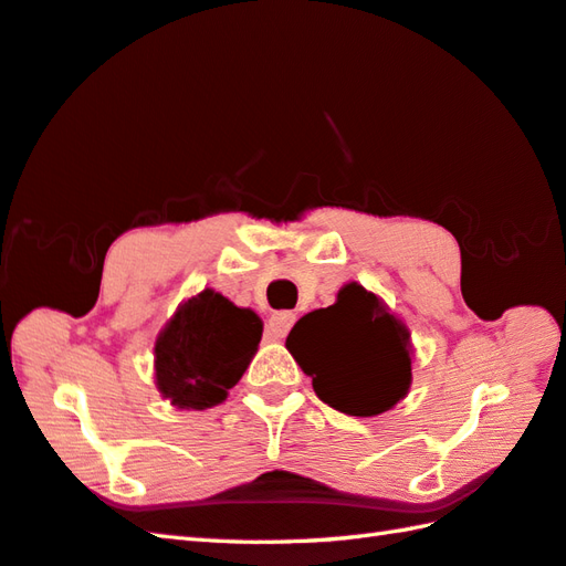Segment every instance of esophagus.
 Returning <instances> with one entry per match:
<instances>
[{"label":"esophagus","mask_w":566,"mask_h":566,"mask_svg":"<svg viewBox=\"0 0 566 566\" xmlns=\"http://www.w3.org/2000/svg\"><path fill=\"white\" fill-rule=\"evenodd\" d=\"M296 314L294 312H276L270 316V324H268V336L274 340H282L286 334H290V328L294 326Z\"/></svg>","instance_id":"1"}]
</instances>
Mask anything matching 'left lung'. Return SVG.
I'll use <instances>...</instances> for the list:
<instances>
[{"label":"left lung","mask_w":566,"mask_h":566,"mask_svg":"<svg viewBox=\"0 0 566 566\" xmlns=\"http://www.w3.org/2000/svg\"><path fill=\"white\" fill-rule=\"evenodd\" d=\"M286 350L312 378L318 400L350 417L387 412L412 385L409 328L358 282L343 284L336 304L298 318Z\"/></svg>","instance_id":"1"}]
</instances>
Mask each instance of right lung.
I'll list each match as a JSON object with an SVG mask.
<instances>
[{"instance_id": "obj_1", "label": "right lung", "mask_w": 566, "mask_h": 566, "mask_svg": "<svg viewBox=\"0 0 566 566\" xmlns=\"http://www.w3.org/2000/svg\"><path fill=\"white\" fill-rule=\"evenodd\" d=\"M262 338V318L216 290L179 304L154 343V380L176 409L220 405L248 370Z\"/></svg>"}]
</instances>
